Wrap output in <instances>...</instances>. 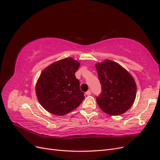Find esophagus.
Wrapping results in <instances>:
<instances>
[{"mask_svg":"<svg viewBox=\"0 0 160 160\" xmlns=\"http://www.w3.org/2000/svg\"><path fill=\"white\" fill-rule=\"evenodd\" d=\"M86 94L87 95H91V94H92V92H91V90L89 89L88 91V92L86 93Z\"/></svg>","mask_w":160,"mask_h":160,"instance_id":"34e87169","label":"esophagus"}]
</instances>
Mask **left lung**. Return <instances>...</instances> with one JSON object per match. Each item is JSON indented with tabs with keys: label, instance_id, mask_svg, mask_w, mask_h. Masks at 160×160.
<instances>
[{
	"label": "left lung",
	"instance_id": "left-lung-1",
	"mask_svg": "<svg viewBox=\"0 0 160 160\" xmlns=\"http://www.w3.org/2000/svg\"><path fill=\"white\" fill-rule=\"evenodd\" d=\"M102 92L96 101L104 112L118 116L133 105L137 86L131 74L121 65L110 60L96 65Z\"/></svg>",
	"mask_w": 160,
	"mask_h": 160
}]
</instances>
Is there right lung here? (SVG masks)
<instances>
[{"label":"right lung","mask_w":160,"mask_h":160,"mask_svg":"<svg viewBox=\"0 0 160 160\" xmlns=\"http://www.w3.org/2000/svg\"><path fill=\"white\" fill-rule=\"evenodd\" d=\"M80 63L65 58L52 63L41 73L36 85V93L40 105L48 112L58 116L76 109L84 99L80 82L75 72Z\"/></svg>","instance_id":"add662e5"}]
</instances>
